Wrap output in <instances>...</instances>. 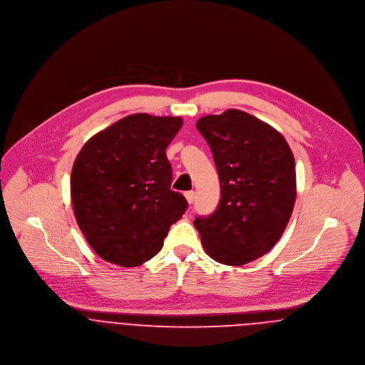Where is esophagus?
<instances>
[{
    "instance_id": "1",
    "label": "esophagus",
    "mask_w": 365,
    "mask_h": 365,
    "mask_svg": "<svg viewBox=\"0 0 365 365\" xmlns=\"http://www.w3.org/2000/svg\"><path fill=\"white\" fill-rule=\"evenodd\" d=\"M185 198H187L188 204H192V202L195 201V192H194V191H188V192H185Z\"/></svg>"
}]
</instances>
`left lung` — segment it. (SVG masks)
Masks as SVG:
<instances>
[{"instance_id": "obj_1", "label": "left lung", "mask_w": 365, "mask_h": 365, "mask_svg": "<svg viewBox=\"0 0 365 365\" xmlns=\"http://www.w3.org/2000/svg\"><path fill=\"white\" fill-rule=\"evenodd\" d=\"M220 181V201L194 220L209 257L243 265L282 236L297 198L294 155L284 136L256 116L227 109L198 119Z\"/></svg>"}]
</instances>
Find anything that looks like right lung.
<instances>
[{"instance_id":"right-lung-1","label":"right lung","mask_w":365,"mask_h":365,"mask_svg":"<svg viewBox=\"0 0 365 365\" xmlns=\"http://www.w3.org/2000/svg\"><path fill=\"white\" fill-rule=\"evenodd\" d=\"M180 116L133 113L94 135L76 157L71 202L86 240L103 260L136 267L155 257L188 207L170 190L165 149Z\"/></svg>"}]
</instances>
